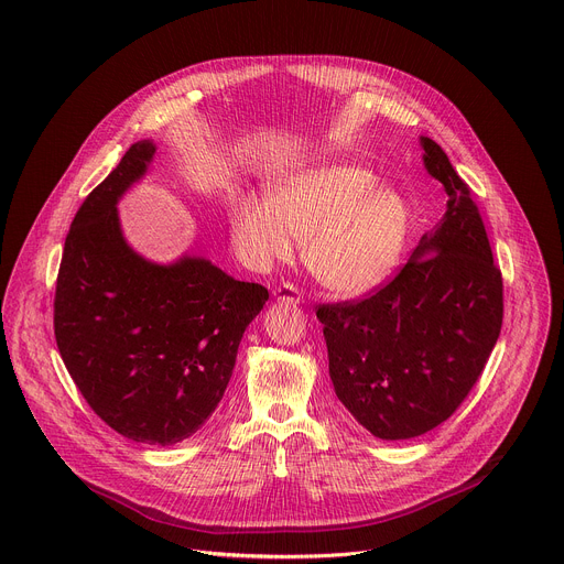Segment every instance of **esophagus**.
Masks as SVG:
<instances>
[{
  "instance_id": "obj_1",
  "label": "esophagus",
  "mask_w": 564,
  "mask_h": 564,
  "mask_svg": "<svg viewBox=\"0 0 564 564\" xmlns=\"http://www.w3.org/2000/svg\"><path fill=\"white\" fill-rule=\"evenodd\" d=\"M274 299L276 301H283V303H292V305H299L301 301H303V296H301V292L296 290V285H292V283H283V285H279V288H274Z\"/></svg>"
}]
</instances>
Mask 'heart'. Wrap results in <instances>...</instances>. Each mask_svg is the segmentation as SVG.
<instances>
[{"label": "heart", "mask_w": 564, "mask_h": 564, "mask_svg": "<svg viewBox=\"0 0 564 564\" xmlns=\"http://www.w3.org/2000/svg\"><path fill=\"white\" fill-rule=\"evenodd\" d=\"M409 200L357 165H321L283 176L270 200L248 198L231 218L238 252L252 265L288 259L294 236L303 263L326 290L361 296L397 270L413 234Z\"/></svg>", "instance_id": "b5f03b06"}]
</instances>
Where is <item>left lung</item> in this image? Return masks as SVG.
Here are the masks:
<instances>
[{
	"label": "left lung",
	"instance_id": "8db88e82",
	"mask_svg": "<svg viewBox=\"0 0 564 564\" xmlns=\"http://www.w3.org/2000/svg\"><path fill=\"white\" fill-rule=\"evenodd\" d=\"M420 144L426 172L448 194L444 218L375 294L316 307L335 392L379 440H411L446 422L502 328V274L470 189L435 140Z\"/></svg>",
	"mask_w": 564,
	"mask_h": 564
}]
</instances>
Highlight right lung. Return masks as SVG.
Returning a JSON list of instances; mask_svg holds the SVG:
<instances>
[{"label": "right lung", "instance_id": "right-lung-1", "mask_svg": "<svg viewBox=\"0 0 564 564\" xmlns=\"http://www.w3.org/2000/svg\"><path fill=\"white\" fill-rule=\"evenodd\" d=\"M140 140L77 209L55 285V341L94 413L116 433L172 446L216 411L268 290L203 257L151 263L122 236L118 200L153 160Z\"/></svg>", "mask_w": 564, "mask_h": 564}]
</instances>
